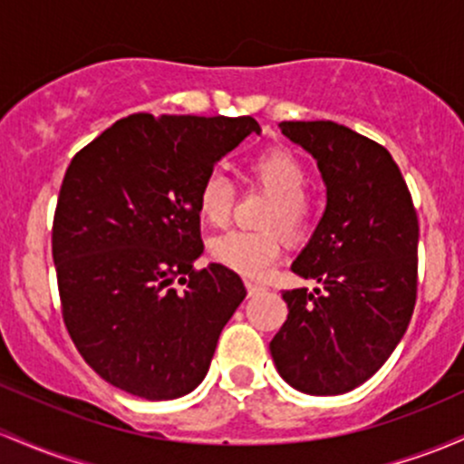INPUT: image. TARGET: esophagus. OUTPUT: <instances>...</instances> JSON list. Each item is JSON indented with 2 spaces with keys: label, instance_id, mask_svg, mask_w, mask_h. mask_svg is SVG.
Wrapping results in <instances>:
<instances>
[{
  "label": "esophagus",
  "instance_id": "esophagus-1",
  "mask_svg": "<svg viewBox=\"0 0 464 464\" xmlns=\"http://www.w3.org/2000/svg\"><path fill=\"white\" fill-rule=\"evenodd\" d=\"M264 286H259V284H253V282H246V293L248 297H256L257 293H262Z\"/></svg>",
  "mask_w": 464,
  "mask_h": 464
}]
</instances>
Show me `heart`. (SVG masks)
Returning a JSON list of instances; mask_svg holds the SVG:
<instances>
[{"label":"heart","instance_id":"heart-1","mask_svg":"<svg viewBox=\"0 0 464 464\" xmlns=\"http://www.w3.org/2000/svg\"><path fill=\"white\" fill-rule=\"evenodd\" d=\"M253 185L271 196L264 227L279 228L286 237H302L314 218L308 198V169L288 147H271L248 165ZM236 191L222 174L213 171L198 189V211L211 227H224L231 218ZM282 251V237L275 231H228L208 242V256L216 264L248 279L264 277Z\"/></svg>","mask_w":464,"mask_h":464}]
</instances>
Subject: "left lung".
I'll return each instance as SVG.
<instances>
[{"label": "left lung", "mask_w": 464, "mask_h": 464, "mask_svg": "<svg viewBox=\"0 0 464 464\" xmlns=\"http://www.w3.org/2000/svg\"><path fill=\"white\" fill-rule=\"evenodd\" d=\"M279 130L317 160L328 200L293 262L322 288L284 290L288 317L268 348L295 390L345 394L388 361L410 325L419 218L383 145L333 121H284Z\"/></svg>", "instance_id": "1"}]
</instances>
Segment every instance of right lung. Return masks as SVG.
Returning <instances> with one entry per match:
<instances>
[{"instance_id":"obj_1","label":"right lung","mask_w":464,"mask_h":464,"mask_svg":"<svg viewBox=\"0 0 464 464\" xmlns=\"http://www.w3.org/2000/svg\"><path fill=\"white\" fill-rule=\"evenodd\" d=\"M253 131L251 116L131 114L70 162L53 224L61 308L114 388L171 401L205 379L246 288L220 264L193 268L205 248L198 189Z\"/></svg>"}]
</instances>
